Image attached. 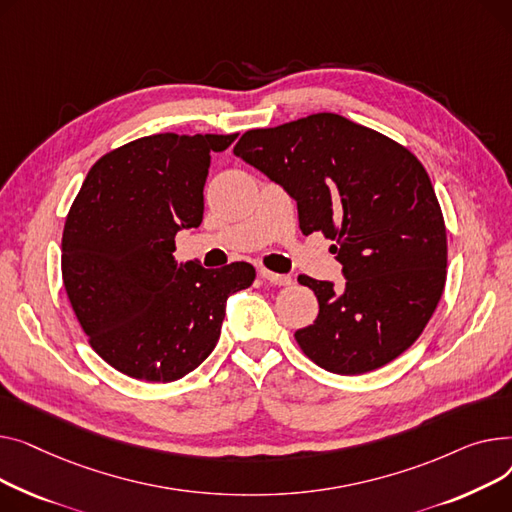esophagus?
Here are the masks:
<instances>
[{
    "label": "esophagus",
    "instance_id": "1",
    "mask_svg": "<svg viewBox=\"0 0 512 512\" xmlns=\"http://www.w3.org/2000/svg\"><path fill=\"white\" fill-rule=\"evenodd\" d=\"M260 275H262L264 281L273 283V285H279V287H289V285L293 283L291 277H287V275H277V273H273V270H266V268L260 270Z\"/></svg>",
    "mask_w": 512,
    "mask_h": 512
}]
</instances>
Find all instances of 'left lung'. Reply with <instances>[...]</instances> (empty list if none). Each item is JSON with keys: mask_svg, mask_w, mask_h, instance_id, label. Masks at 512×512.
I'll return each instance as SVG.
<instances>
[{"mask_svg": "<svg viewBox=\"0 0 512 512\" xmlns=\"http://www.w3.org/2000/svg\"><path fill=\"white\" fill-rule=\"evenodd\" d=\"M297 202L299 229L333 239L347 277L299 275L318 299L314 324L295 330L312 362L366 374L407 351L446 283V227L428 171L409 148L337 113L246 132L233 148Z\"/></svg>", "mask_w": 512, "mask_h": 512, "instance_id": "1", "label": "left lung"}]
</instances>
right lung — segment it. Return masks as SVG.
Segmentation results:
<instances>
[{"mask_svg": "<svg viewBox=\"0 0 512 512\" xmlns=\"http://www.w3.org/2000/svg\"><path fill=\"white\" fill-rule=\"evenodd\" d=\"M237 134H153L90 167L62 237L72 310L105 362L130 378L173 382L215 349L229 293L248 289V262L177 266L175 235L202 223L210 153Z\"/></svg>", "mask_w": 512, "mask_h": 512, "instance_id": "add662e5", "label": "right lung"}]
</instances>
